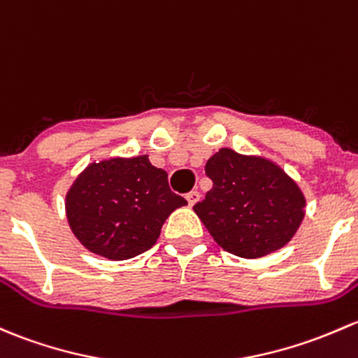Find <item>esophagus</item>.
<instances>
[{"label":"esophagus","mask_w":358,"mask_h":358,"mask_svg":"<svg viewBox=\"0 0 358 358\" xmlns=\"http://www.w3.org/2000/svg\"><path fill=\"white\" fill-rule=\"evenodd\" d=\"M199 199H201V194H199L197 190H192V192H189V194H187V202H189L190 208L195 204V202L199 201Z\"/></svg>","instance_id":"1"}]
</instances>
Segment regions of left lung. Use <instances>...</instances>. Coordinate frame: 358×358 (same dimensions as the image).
<instances>
[{
	"mask_svg": "<svg viewBox=\"0 0 358 358\" xmlns=\"http://www.w3.org/2000/svg\"><path fill=\"white\" fill-rule=\"evenodd\" d=\"M206 175L213 189L194 210L229 254L264 257L287 245L302 224L306 197L274 161L223 148L208 159Z\"/></svg>",
	"mask_w": 358,
	"mask_h": 358,
	"instance_id": "left-lung-1",
	"label": "left lung"
}]
</instances>
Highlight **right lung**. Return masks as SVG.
Wrapping results in <instances>:
<instances>
[{
    "instance_id": "obj_1",
    "label": "right lung",
    "mask_w": 358,
    "mask_h": 358,
    "mask_svg": "<svg viewBox=\"0 0 358 358\" xmlns=\"http://www.w3.org/2000/svg\"><path fill=\"white\" fill-rule=\"evenodd\" d=\"M187 201L173 194L168 173L148 154L90 163L66 192V220L92 254L127 261L157 242L161 227Z\"/></svg>"
}]
</instances>
